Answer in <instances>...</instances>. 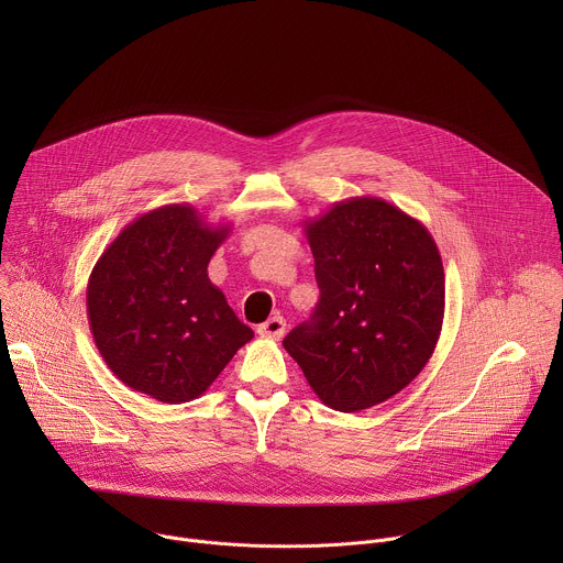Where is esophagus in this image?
Masks as SVG:
<instances>
[{"label":"esophagus","instance_id":"obj_1","mask_svg":"<svg viewBox=\"0 0 563 563\" xmlns=\"http://www.w3.org/2000/svg\"><path fill=\"white\" fill-rule=\"evenodd\" d=\"M285 330H287V323H285L283 316H272L269 320H265L263 325H258V334L265 336V339H274V341L283 339Z\"/></svg>","mask_w":563,"mask_h":563}]
</instances>
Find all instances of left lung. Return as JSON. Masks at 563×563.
Segmentation results:
<instances>
[{
	"instance_id": "8db88e82",
	"label": "left lung",
	"mask_w": 563,
	"mask_h": 563,
	"mask_svg": "<svg viewBox=\"0 0 563 563\" xmlns=\"http://www.w3.org/2000/svg\"><path fill=\"white\" fill-rule=\"evenodd\" d=\"M320 300L283 347L339 412H361L410 385L441 336L445 274L423 222L374 196L305 220Z\"/></svg>"
}]
</instances>
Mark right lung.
<instances>
[{
    "mask_svg": "<svg viewBox=\"0 0 563 563\" xmlns=\"http://www.w3.org/2000/svg\"><path fill=\"white\" fill-rule=\"evenodd\" d=\"M229 231L191 205H165L129 222L102 252L87 287L89 328L126 387L187 404L254 339L207 274Z\"/></svg>",
    "mask_w": 563,
    "mask_h": 563,
    "instance_id": "add662e5",
    "label": "right lung"
}]
</instances>
